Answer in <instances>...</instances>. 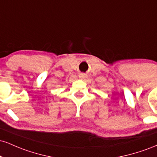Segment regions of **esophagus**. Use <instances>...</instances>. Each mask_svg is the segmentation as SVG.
<instances>
[{
    "label": "esophagus",
    "instance_id": "esophagus-1",
    "mask_svg": "<svg viewBox=\"0 0 157 157\" xmlns=\"http://www.w3.org/2000/svg\"><path fill=\"white\" fill-rule=\"evenodd\" d=\"M79 77H80V78H81V79H84V78H86V75L83 73H81V74H80V75H79Z\"/></svg>",
    "mask_w": 157,
    "mask_h": 157
}]
</instances>
